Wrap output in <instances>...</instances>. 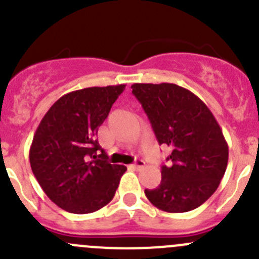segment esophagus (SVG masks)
Returning <instances> with one entry per match:
<instances>
[{
    "mask_svg": "<svg viewBox=\"0 0 259 259\" xmlns=\"http://www.w3.org/2000/svg\"><path fill=\"white\" fill-rule=\"evenodd\" d=\"M130 166H131V168H134V169H141V168H144V166H145V161H144V160H136V161H135L134 164L130 165Z\"/></svg>",
    "mask_w": 259,
    "mask_h": 259,
    "instance_id": "34e87169",
    "label": "esophagus"
}]
</instances>
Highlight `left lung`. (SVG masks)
I'll return each instance as SVG.
<instances>
[{"mask_svg":"<svg viewBox=\"0 0 259 259\" xmlns=\"http://www.w3.org/2000/svg\"><path fill=\"white\" fill-rule=\"evenodd\" d=\"M131 89L159 144L171 150L159 186L145 189L147 199L165 212L199 207L215 193L228 166L229 147L218 120L197 95L176 83H134Z\"/></svg>","mask_w":259,"mask_h":259,"instance_id":"left-lung-1","label":"left lung"}]
</instances>
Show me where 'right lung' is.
<instances>
[{
	"label": "right lung",
	"mask_w": 259,
	"mask_h": 259,
	"mask_svg": "<svg viewBox=\"0 0 259 259\" xmlns=\"http://www.w3.org/2000/svg\"><path fill=\"white\" fill-rule=\"evenodd\" d=\"M124 88L120 83L71 91L39 123L29 151L31 170L44 193L62 210L95 212L114 197L127 168L109 164L95 137Z\"/></svg>",
	"instance_id": "obj_1"
}]
</instances>
